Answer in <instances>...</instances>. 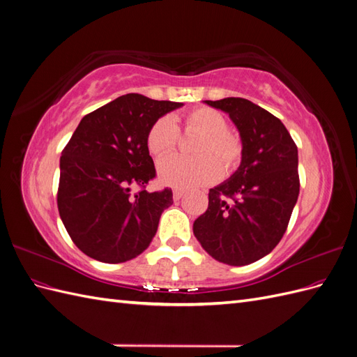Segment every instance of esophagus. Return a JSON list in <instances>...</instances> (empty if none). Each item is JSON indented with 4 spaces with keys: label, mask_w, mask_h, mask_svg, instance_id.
Listing matches in <instances>:
<instances>
[{
    "label": "esophagus",
    "mask_w": 357,
    "mask_h": 357,
    "mask_svg": "<svg viewBox=\"0 0 357 357\" xmlns=\"http://www.w3.org/2000/svg\"><path fill=\"white\" fill-rule=\"evenodd\" d=\"M183 195H185V190H183V189L176 188L174 190H172V198H174V201H178Z\"/></svg>",
    "instance_id": "1"
}]
</instances>
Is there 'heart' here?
I'll return each mask as SVG.
<instances>
[{
	"instance_id": "b5f03b06",
	"label": "heart",
	"mask_w": 357,
	"mask_h": 357,
	"mask_svg": "<svg viewBox=\"0 0 357 357\" xmlns=\"http://www.w3.org/2000/svg\"><path fill=\"white\" fill-rule=\"evenodd\" d=\"M186 132L199 134L192 146L197 156H168L158 165L159 178L169 186L199 188L218 181L225 174L240 167L243 160V142L238 134L228 129V119L211 107H197L180 119ZM178 128L174 119L162 116L150 126L146 144L155 158L165 156L176 149Z\"/></svg>"
}]
</instances>
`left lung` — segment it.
Instances as JSON below:
<instances>
[{"label":"left lung","instance_id":"1","mask_svg":"<svg viewBox=\"0 0 357 357\" xmlns=\"http://www.w3.org/2000/svg\"><path fill=\"white\" fill-rule=\"evenodd\" d=\"M205 104L229 114L244 152L231 178L210 189L193 234L215 261L243 266L271 253L287 229L299 195L298 147L282 121L252 101Z\"/></svg>","mask_w":357,"mask_h":357}]
</instances>
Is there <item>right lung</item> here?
<instances>
[{"label": "right lung", "instance_id": "add662e5", "mask_svg": "<svg viewBox=\"0 0 357 357\" xmlns=\"http://www.w3.org/2000/svg\"><path fill=\"white\" fill-rule=\"evenodd\" d=\"M181 105L126 93L80 121L62 150L58 210L84 255L121 264L152 243L172 192L146 190L156 177L146 137L155 121ZM131 185L140 190L131 194Z\"/></svg>", "mask_w": 357, "mask_h": 357}]
</instances>
